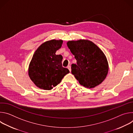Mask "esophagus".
Wrapping results in <instances>:
<instances>
[{
  "mask_svg": "<svg viewBox=\"0 0 133 133\" xmlns=\"http://www.w3.org/2000/svg\"><path fill=\"white\" fill-rule=\"evenodd\" d=\"M67 68L69 69V70L70 71H71V66H70V65H68V66H67Z\"/></svg>",
  "mask_w": 133,
  "mask_h": 133,
  "instance_id": "34e87169",
  "label": "esophagus"
}]
</instances>
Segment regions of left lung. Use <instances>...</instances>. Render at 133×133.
<instances>
[{"mask_svg": "<svg viewBox=\"0 0 133 133\" xmlns=\"http://www.w3.org/2000/svg\"><path fill=\"white\" fill-rule=\"evenodd\" d=\"M67 45L77 61V64H72L71 68L79 83L88 88L101 84L108 71V62L102 50L88 40L69 41Z\"/></svg>", "mask_w": 133, "mask_h": 133, "instance_id": "obj_1", "label": "left lung"}]
</instances>
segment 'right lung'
Masks as SVG:
<instances>
[{
  "label": "right lung",
  "instance_id": "1",
  "mask_svg": "<svg viewBox=\"0 0 133 133\" xmlns=\"http://www.w3.org/2000/svg\"><path fill=\"white\" fill-rule=\"evenodd\" d=\"M62 40L52 39L42 44L34 52L28 68L30 79L36 86L50 90L61 83L69 70L62 66L63 56L56 55Z\"/></svg>",
  "mask_w": 133,
  "mask_h": 133
}]
</instances>
